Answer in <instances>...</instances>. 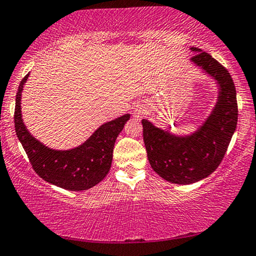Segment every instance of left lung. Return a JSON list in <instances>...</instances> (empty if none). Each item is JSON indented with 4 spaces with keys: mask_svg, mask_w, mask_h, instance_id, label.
Listing matches in <instances>:
<instances>
[{
    "mask_svg": "<svg viewBox=\"0 0 256 256\" xmlns=\"http://www.w3.org/2000/svg\"><path fill=\"white\" fill-rule=\"evenodd\" d=\"M197 52L192 58L212 75L220 92L217 106L198 131L190 136H175L142 120V136L153 170L166 181L190 184L212 174L225 156L238 122L236 92L228 70L208 53Z\"/></svg>",
    "mask_w": 256,
    "mask_h": 256,
    "instance_id": "8db88e82",
    "label": "left lung"
}]
</instances>
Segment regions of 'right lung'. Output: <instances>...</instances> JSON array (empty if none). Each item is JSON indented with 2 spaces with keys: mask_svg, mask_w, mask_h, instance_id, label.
<instances>
[{
  "mask_svg": "<svg viewBox=\"0 0 256 256\" xmlns=\"http://www.w3.org/2000/svg\"><path fill=\"white\" fill-rule=\"evenodd\" d=\"M28 74L20 81L16 95L15 130L34 170L42 180L62 189L81 192L106 178L112 162L117 136L130 114L103 124L84 144L70 150H54L36 140L25 128L20 114V94Z\"/></svg>",
  "mask_w": 256,
  "mask_h": 256,
  "instance_id": "1",
  "label": "right lung"
}]
</instances>
